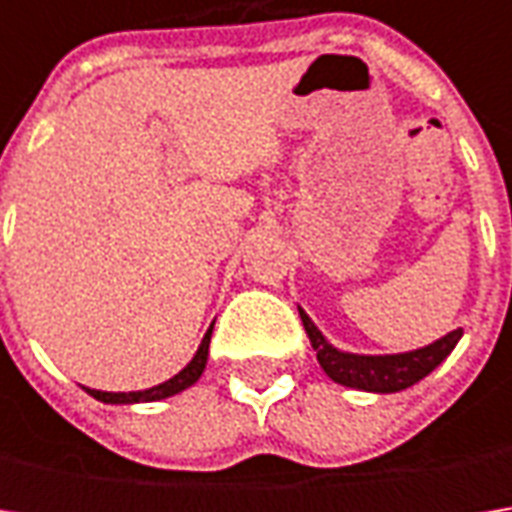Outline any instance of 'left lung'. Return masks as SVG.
Masks as SVG:
<instances>
[{"label": "left lung", "instance_id": "left-lung-1", "mask_svg": "<svg viewBox=\"0 0 512 512\" xmlns=\"http://www.w3.org/2000/svg\"><path fill=\"white\" fill-rule=\"evenodd\" d=\"M299 316L307 330V339L316 350V359L327 376L336 384L353 387V390H367V393H399V390H407L416 382H422L427 373H433L450 356V350L462 339V327H459L433 344L410 350V353L362 356V353H344L339 347H333L322 336V330L310 322V316L302 307H299Z\"/></svg>", "mask_w": 512, "mask_h": 512}]
</instances>
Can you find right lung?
<instances>
[{"label": "right lung", "instance_id": "add662e5", "mask_svg": "<svg viewBox=\"0 0 512 512\" xmlns=\"http://www.w3.org/2000/svg\"><path fill=\"white\" fill-rule=\"evenodd\" d=\"M210 333H213V325L205 333V339L199 344V350H196V356L187 362L185 370H179L173 379L168 382L156 384V387H150V390H133V393H108V390H90L88 393L93 399H99V402L105 404H139V402H159V399H168V396H176V393H182L187 390L190 384L199 382V376L205 373V364H207V353H210Z\"/></svg>", "mask_w": 512, "mask_h": 512}]
</instances>
